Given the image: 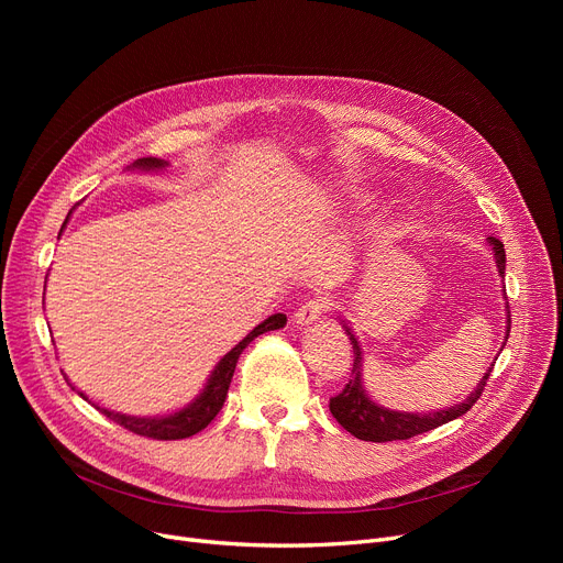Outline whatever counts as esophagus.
Masks as SVG:
<instances>
[{
  "label": "esophagus",
  "instance_id": "1",
  "mask_svg": "<svg viewBox=\"0 0 563 563\" xmlns=\"http://www.w3.org/2000/svg\"><path fill=\"white\" fill-rule=\"evenodd\" d=\"M331 306H333L331 297H327V294H317V297H312L299 306L294 319H297V323H301V327H308V323L319 321L323 317V312H327Z\"/></svg>",
  "mask_w": 563,
  "mask_h": 563
}]
</instances>
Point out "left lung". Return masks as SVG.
Here are the masks:
<instances>
[{"label":"left lung","instance_id":"1","mask_svg":"<svg viewBox=\"0 0 563 563\" xmlns=\"http://www.w3.org/2000/svg\"><path fill=\"white\" fill-rule=\"evenodd\" d=\"M490 244L495 249V260H497V272L499 276H505L507 269V255H505V244L495 236H490ZM509 308V303H507ZM509 329H511V310H509ZM349 340L353 344V369L349 376V383L342 388L340 395L331 397L329 408L333 412V418L338 424H342L351 435H356L367 442H388V440H408L412 435H420L424 431L438 429L442 424H448L456 418H461L463 412H467L472 406L479 401V397L486 390L488 376L493 367L486 372V376L477 383V388L470 393V397L452 408L445 410H435V412H424V416H412V412H395L376 406L374 401L367 399L363 383H361V344L358 340L351 335L346 329Z\"/></svg>","mask_w":563,"mask_h":563}]
</instances>
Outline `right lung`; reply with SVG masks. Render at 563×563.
<instances>
[{"instance_id":"add662e5","label":"right lung","mask_w":563,"mask_h":563,"mask_svg":"<svg viewBox=\"0 0 563 563\" xmlns=\"http://www.w3.org/2000/svg\"><path fill=\"white\" fill-rule=\"evenodd\" d=\"M166 162L157 159V157H143L136 159L134 166H143V168H162ZM287 323L285 314H272L269 319H264L260 327H255L240 344H236L232 351H228L225 356L221 358V363L214 367L210 380H207L205 390L200 393V397L189 404L187 408H183L180 412H173L168 418H157V420H147V418H128V416H118V412H111L107 408H100L102 416H107L109 420H113L115 424H121L123 429L143 435V438H153V440H180V438H189L198 431H202L207 424H210L219 410L223 408V401L228 397V388L230 380L236 367V361H240L242 351L262 333H269L276 329H283ZM75 390V388H73ZM86 401L88 397L84 393H79Z\"/></svg>"}]
</instances>
